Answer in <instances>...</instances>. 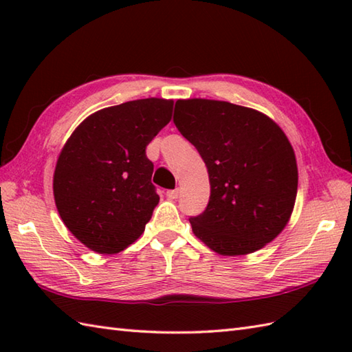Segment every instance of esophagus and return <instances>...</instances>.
I'll list each match as a JSON object with an SVG mask.
<instances>
[{
	"mask_svg": "<svg viewBox=\"0 0 352 352\" xmlns=\"http://www.w3.org/2000/svg\"><path fill=\"white\" fill-rule=\"evenodd\" d=\"M166 197L169 199H177L178 197H180V189H170L166 192Z\"/></svg>",
	"mask_w": 352,
	"mask_h": 352,
	"instance_id": "esophagus-1",
	"label": "esophagus"
}]
</instances>
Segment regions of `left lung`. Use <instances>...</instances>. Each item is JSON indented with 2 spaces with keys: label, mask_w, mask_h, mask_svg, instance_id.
<instances>
[{
  "label": "left lung",
  "mask_w": 352,
  "mask_h": 352,
  "mask_svg": "<svg viewBox=\"0 0 352 352\" xmlns=\"http://www.w3.org/2000/svg\"><path fill=\"white\" fill-rule=\"evenodd\" d=\"M174 124L204 160L210 198L190 216L193 233L223 256L263 248L281 233L295 206L294 148L257 110L213 100H178Z\"/></svg>",
  "instance_id": "1"
}]
</instances>
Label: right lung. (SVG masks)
I'll use <instances>...</instances> for the list:
<instances>
[{
    "label": "right lung",
    "instance_id": "obj_1",
    "mask_svg": "<svg viewBox=\"0 0 352 352\" xmlns=\"http://www.w3.org/2000/svg\"><path fill=\"white\" fill-rule=\"evenodd\" d=\"M170 100L102 109L78 125L56 164L54 199L65 226L100 254L125 250L144 233L159 195L146 146L170 121Z\"/></svg>",
    "mask_w": 352,
    "mask_h": 352
}]
</instances>
